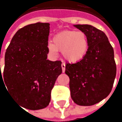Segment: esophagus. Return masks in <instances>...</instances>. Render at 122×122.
<instances>
[{
    "instance_id": "1",
    "label": "esophagus",
    "mask_w": 122,
    "mask_h": 122,
    "mask_svg": "<svg viewBox=\"0 0 122 122\" xmlns=\"http://www.w3.org/2000/svg\"><path fill=\"white\" fill-rule=\"evenodd\" d=\"M61 68H62V72H65V64L64 63L61 64Z\"/></svg>"
}]
</instances>
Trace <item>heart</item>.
Returning <instances> with one entry per match:
<instances>
[{
    "label": "heart",
    "mask_w": 122,
    "mask_h": 122,
    "mask_svg": "<svg viewBox=\"0 0 122 122\" xmlns=\"http://www.w3.org/2000/svg\"><path fill=\"white\" fill-rule=\"evenodd\" d=\"M53 42L47 45L49 52L56 56L58 50L62 52L64 58L71 63L81 61L87 53L88 39L86 33L81 30H65L56 34Z\"/></svg>",
    "instance_id": "1"
}]
</instances>
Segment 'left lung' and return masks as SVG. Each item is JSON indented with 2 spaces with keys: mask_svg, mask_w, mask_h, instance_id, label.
<instances>
[{
  "mask_svg": "<svg viewBox=\"0 0 122 122\" xmlns=\"http://www.w3.org/2000/svg\"><path fill=\"white\" fill-rule=\"evenodd\" d=\"M88 39L85 57L75 64H66L65 73L69 77V88L74 102L90 106L111 93L116 75L113 49L105 34L90 25H75Z\"/></svg>",
  "mask_w": 122,
  "mask_h": 122,
  "instance_id": "obj_1",
  "label": "left lung"
}]
</instances>
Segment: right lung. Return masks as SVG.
Masks as SVG:
<instances>
[{
    "label": "right lung",
    "mask_w": 122,
    "mask_h": 122,
    "mask_svg": "<svg viewBox=\"0 0 122 122\" xmlns=\"http://www.w3.org/2000/svg\"><path fill=\"white\" fill-rule=\"evenodd\" d=\"M49 33L47 22L18 30L6 49L3 73L0 66V82L4 79L8 92L26 109L39 110L49 105L51 90L62 72L61 61L47 60Z\"/></svg>",
    "instance_id": "1"
}]
</instances>
